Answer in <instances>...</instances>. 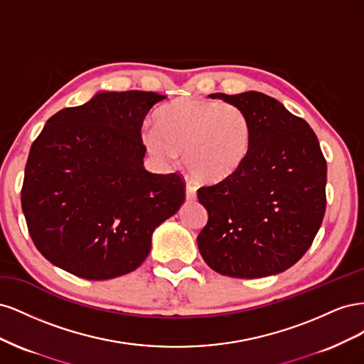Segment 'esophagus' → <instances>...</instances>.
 I'll use <instances>...</instances> for the list:
<instances>
[{"instance_id": "34e87169", "label": "esophagus", "mask_w": 364, "mask_h": 364, "mask_svg": "<svg viewBox=\"0 0 364 364\" xmlns=\"http://www.w3.org/2000/svg\"><path fill=\"white\" fill-rule=\"evenodd\" d=\"M185 196H186V199H188V200H194L196 196H197L196 185H193L191 182H186V185H185Z\"/></svg>"}]
</instances>
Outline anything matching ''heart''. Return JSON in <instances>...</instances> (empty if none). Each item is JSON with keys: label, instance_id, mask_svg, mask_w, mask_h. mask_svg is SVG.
<instances>
[{"label": "heart", "instance_id": "1", "mask_svg": "<svg viewBox=\"0 0 364 364\" xmlns=\"http://www.w3.org/2000/svg\"><path fill=\"white\" fill-rule=\"evenodd\" d=\"M252 121L243 109L203 98H179L156 114V126L142 130L153 156L171 162L183 151V164L196 179L218 182L245 161Z\"/></svg>", "mask_w": 364, "mask_h": 364}]
</instances>
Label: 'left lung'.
Here are the masks:
<instances>
[{
	"mask_svg": "<svg viewBox=\"0 0 364 364\" xmlns=\"http://www.w3.org/2000/svg\"><path fill=\"white\" fill-rule=\"evenodd\" d=\"M213 98L252 121L249 151L226 179L197 190L208 223L197 237L209 267L262 278L291 267L310 249L326 208V161L305 119L274 98L249 91Z\"/></svg>",
	"mask_w": 364,
	"mask_h": 364,
	"instance_id": "8db88e82",
	"label": "left lung"
}]
</instances>
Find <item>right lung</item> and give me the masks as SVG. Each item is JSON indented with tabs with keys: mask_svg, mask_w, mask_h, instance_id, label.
Wrapping results in <instances>:
<instances>
[{
	"mask_svg": "<svg viewBox=\"0 0 364 364\" xmlns=\"http://www.w3.org/2000/svg\"><path fill=\"white\" fill-rule=\"evenodd\" d=\"M165 95L98 92L54 114L31 144L21 206L51 264L85 279L134 272L185 200L183 178L144 168L141 127Z\"/></svg>",
	"mask_w": 364,
	"mask_h": 364,
	"instance_id": "right-lung-1",
	"label": "right lung"
}]
</instances>
